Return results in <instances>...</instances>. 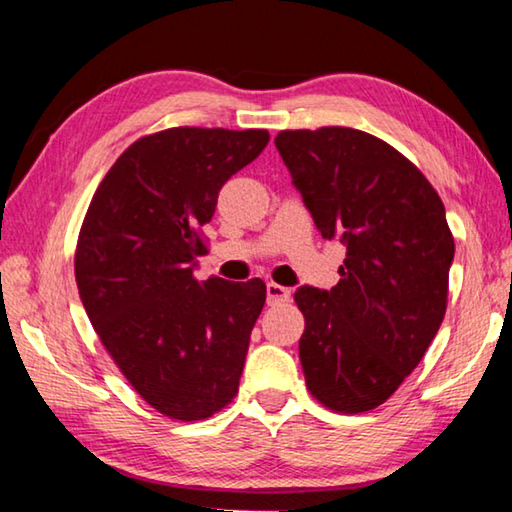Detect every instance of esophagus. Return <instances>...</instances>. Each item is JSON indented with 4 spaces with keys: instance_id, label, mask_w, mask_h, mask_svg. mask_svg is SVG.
I'll use <instances>...</instances> for the list:
<instances>
[{
    "instance_id": "obj_1",
    "label": "esophagus",
    "mask_w": 512,
    "mask_h": 512,
    "mask_svg": "<svg viewBox=\"0 0 512 512\" xmlns=\"http://www.w3.org/2000/svg\"><path fill=\"white\" fill-rule=\"evenodd\" d=\"M291 291L287 287H280V284L268 282L266 284V300L268 305H280V302H289Z\"/></svg>"
}]
</instances>
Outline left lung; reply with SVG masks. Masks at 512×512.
Wrapping results in <instances>:
<instances>
[{"label":"left lung","mask_w":512,"mask_h":512,"mask_svg":"<svg viewBox=\"0 0 512 512\" xmlns=\"http://www.w3.org/2000/svg\"><path fill=\"white\" fill-rule=\"evenodd\" d=\"M291 183L323 239L348 248L334 289L300 287V363L327 409L363 413L411 375L445 318L454 237L429 180L357 128L282 131Z\"/></svg>","instance_id":"obj_1"}]
</instances>
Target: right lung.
<instances>
[{"instance_id": "add662e5", "label": "right lung", "mask_w": 512, "mask_h": 512, "mask_svg": "<svg viewBox=\"0 0 512 512\" xmlns=\"http://www.w3.org/2000/svg\"><path fill=\"white\" fill-rule=\"evenodd\" d=\"M268 131L169 128L142 137L101 180L76 246L88 318L131 386L173 420H205L239 391L262 280L198 282L201 225Z\"/></svg>"}]
</instances>
